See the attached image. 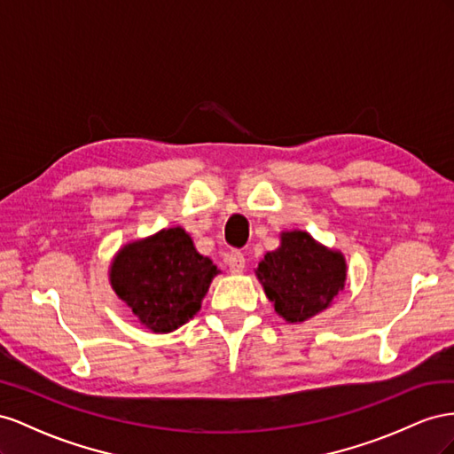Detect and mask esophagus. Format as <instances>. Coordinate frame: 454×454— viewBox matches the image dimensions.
I'll return each mask as SVG.
<instances>
[{"label":"esophagus","instance_id":"34e87169","mask_svg":"<svg viewBox=\"0 0 454 454\" xmlns=\"http://www.w3.org/2000/svg\"><path fill=\"white\" fill-rule=\"evenodd\" d=\"M226 262H228V268L231 274H241L245 268V256L239 251H231L226 258Z\"/></svg>","mask_w":454,"mask_h":454}]
</instances>
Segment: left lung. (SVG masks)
I'll return each mask as SVG.
<instances>
[{
  "instance_id": "8db88e82",
  "label": "left lung",
  "mask_w": 454,
  "mask_h": 454,
  "mask_svg": "<svg viewBox=\"0 0 454 454\" xmlns=\"http://www.w3.org/2000/svg\"><path fill=\"white\" fill-rule=\"evenodd\" d=\"M254 274L279 317L304 323L344 291L348 266L340 251L325 247L308 231L285 230L279 247L264 254Z\"/></svg>"
}]
</instances>
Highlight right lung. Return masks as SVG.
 Returning <instances> with one entry per match:
<instances>
[{"mask_svg":"<svg viewBox=\"0 0 454 454\" xmlns=\"http://www.w3.org/2000/svg\"><path fill=\"white\" fill-rule=\"evenodd\" d=\"M220 270L198 253L184 228H163L125 243L114 254L108 279L140 325L165 334L183 327L201 302Z\"/></svg>","mask_w":454,"mask_h":454,"instance_id":"1","label":"right lung"}]
</instances>
